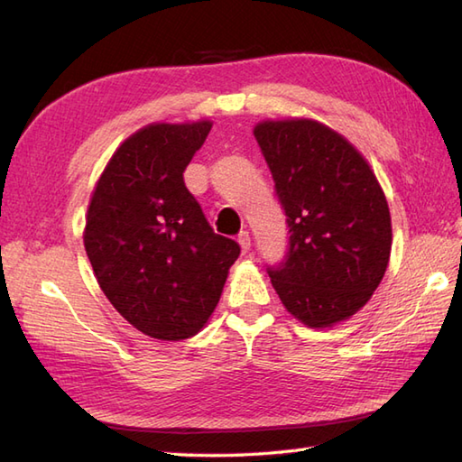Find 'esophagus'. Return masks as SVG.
Segmentation results:
<instances>
[{
    "instance_id": "obj_1",
    "label": "esophagus",
    "mask_w": 462,
    "mask_h": 462,
    "mask_svg": "<svg viewBox=\"0 0 462 462\" xmlns=\"http://www.w3.org/2000/svg\"><path fill=\"white\" fill-rule=\"evenodd\" d=\"M238 244H240V250H242V254H246V252L250 250V246H252V242H250V234H248V232H242L240 236H238Z\"/></svg>"
}]
</instances>
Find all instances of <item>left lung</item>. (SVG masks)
<instances>
[{"label":"left lung","instance_id":"left-lung-1","mask_svg":"<svg viewBox=\"0 0 462 462\" xmlns=\"http://www.w3.org/2000/svg\"><path fill=\"white\" fill-rule=\"evenodd\" d=\"M254 136L291 232L272 286L303 326L333 328L356 316L385 276L393 242L385 192L365 156L316 119H266Z\"/></svg>","mask_w":462,"mask_h":462}]
</instances>
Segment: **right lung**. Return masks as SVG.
I'll list each match as a JSON object with an SVG mask.
<instances>
[{
  "label": "right lung",
  "instance_id": "obj_1",
  "mask_svg": "<svg viewBox=\"0 0 462 462\" xmlns=\"http://www.w3.org/2000/svg\"><path fill=\"white\" fill-rule=\"evenodd\" d=\"M212 121L151 123L116 146L97 180L83 244L113 308L161 341L192 337L218 306L240 246L214 234L182 172Z\"/></svg>",
  "mask_w": 462,
  "mask_h": 462
}]
</instances>
